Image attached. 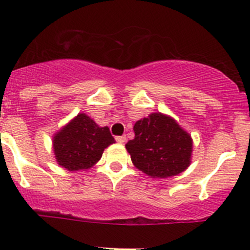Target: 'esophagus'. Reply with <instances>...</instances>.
<instances>
[{
  "label": "esophagus",
  "mask_w": 250,
  "mask_h": 250,
  "mask_svg": "<svg viewBox=\"0 0 250 250\" xmlns=\"http://www.w3.org/2000/svg\"><path fill=\"white\" fill-rule=\"evenodd\" d=\"M125 140H127L125 135H122V136H116V141L119 143H125Z\"/></svg>",
  "instance_id": "34e87169"
}]
</instances>
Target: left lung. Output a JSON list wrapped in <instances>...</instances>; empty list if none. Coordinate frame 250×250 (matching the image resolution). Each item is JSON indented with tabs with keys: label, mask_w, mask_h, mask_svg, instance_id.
I'll list each match as a JSON object with an SVG mask.
<instances>
[{
	"label": "left lung",
	"mask_w": 250,
	"mask_h": 250,
	"mask_svg": "<svg viewBox=\"0 0 250 250\" xmlns=\"http://www.w3.org/2000/svg\"><path fill=\"white\" fill-rule=\"evenodd\" d=\"M135 137L125 145L137 169L151 177L179 175L190 165L193 140L170 116L153 113L134 125Z\"/></svg>",
	"instance_id": "left-lung-1"
}]
</instances>
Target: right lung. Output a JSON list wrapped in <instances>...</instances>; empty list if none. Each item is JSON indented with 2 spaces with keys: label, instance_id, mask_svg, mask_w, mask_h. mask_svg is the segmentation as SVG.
Wrapping results in <instances>:
<instances>
[{
  "label": "right lung",
  "instance_id": "add662e5",
  "mask_svg": "<svg viewBox=\"0 0 250 250\" xmlns=\"http://www.w3.org/2000/svg\"><path fill=\"white\" fill-rule=\"evenodd\" d=\"M115 143L108 127H99L85 114H79L54 135L53 148L57 163L69 171L93 167L103 150Z\"/></svg>",
  "mask_w": 250,
  "mask_h": 250
}]
</instances>
